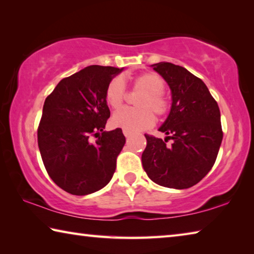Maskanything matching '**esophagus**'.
Segmentation results:
<instances>
[{
	"label": "esophagus",
	"instance_id": "1",
	"mask_svg": "<svg viewBox=\"0 0 254 254\" xmlns=\"http://www.w3.org/2000/svg\"><path fill=\"white\" fill-rule=\"evenodd\" d=\"M123 134L126 135V137H128V136L131 135V132L127 131V130H123Z\"/></svg>",
	"mask_w": 254,
	"mask_h": 254
}]
</instances>
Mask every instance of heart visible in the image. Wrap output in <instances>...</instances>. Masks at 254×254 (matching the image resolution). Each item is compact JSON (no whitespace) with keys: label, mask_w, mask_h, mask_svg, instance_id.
<instances>
[{"label":"heart","mask_w":254,"mask_h":254,"mask_svg":"<svg viewBox=\"0 0 254 254\" xmlns=\"http://www.w3.org/2000/svg\"><path fill=\"white\" fill-rule=\"evenodd\" d=\"M135 89L142 91L143 94L136 101L139 107H123L115 112L111 119V124L114 127H120L130 132L145 130L151 127L156 118L163 117L169 111V101L163 94L165 80L161 76L154 72H144L133 79ZM127 96L126 84L121 77H114L107 84L104 93L105 102L111 109L117 110L121 107Z\"/></svg>","instance_id":"b5f03b06"}]
</instances>
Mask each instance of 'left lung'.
<instances>
[{"label":"left lung","instance_id":"left-lung-1","mask_svg":"<svg viewBox=\"0 0 254 254\" xmlns=\"http://www.w3.org/2000/svg\"><path fill=\"white\" fill-rule=\"evenodd\" d=\"M152 67L168 83L173 104L159 128L168 135L165 141L144 134L142 166L160 186L186 189L199 183L216 160L223 139L220 109L204 81L186 68L171 63ZM168 139L171 146L165 144Z\"/></svg>","mask_w":254,"mask_h":254}]
</instances>
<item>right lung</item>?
<instances>
[{
	"instance_id": "right-lung-1",
	"label": "right lung",
	"mask_w": 254,
	"mask_h": 254,
	"mask_svg": "<svg viewBox=\"0 0 254 254\" xmlns=\"http://www.w3.org/2000/svg\"><path fill=\"white\" fill-rule=\"evenodd\" d=\"M121 71L111 66H88L60 80L46 98L38 145L50 178L71 195L92 194L113 177L126 136L121 128L104 131L111 115L104 93Z\"/></svg>"
}]
</instances>
